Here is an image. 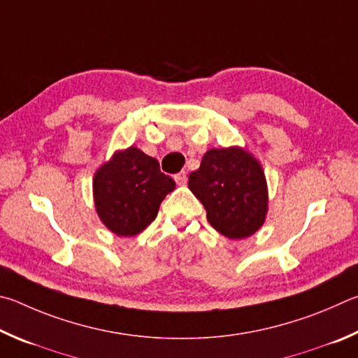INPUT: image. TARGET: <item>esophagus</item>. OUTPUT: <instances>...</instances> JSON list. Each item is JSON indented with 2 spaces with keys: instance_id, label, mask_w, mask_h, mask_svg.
Here are the masks:
<instances>
[{
  "instance_id": "34e87169",
  "label": "esophagus",
  "mask_w": 358,
  "mask_h": 358,
  "mask_svg": "<svg viewBox=\"0 0 358 358\" xmlns=\"http://www.w3.org/2000/svg\"><path fill=\"white\" fill-rule=\"evenodd\" d=\"M174 180L178 182L179 185H184L187 184V173L185 171H180L178 174H174Z\"/></svg>"
}]
</instances>
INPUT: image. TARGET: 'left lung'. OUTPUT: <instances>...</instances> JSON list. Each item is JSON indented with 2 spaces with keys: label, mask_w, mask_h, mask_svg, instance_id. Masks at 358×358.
Returning a JSON list of instances; mask_svg holds the SVG:
<instances>
[{
  "label": "left lung",
  "mask_w": 358,
  "mask_h": 358,
  "mask_svg": "<svg viewBox=\"0 0 358 358\" xmlns=\"http://www.w3.org/2000/svg\"><path fill=\"white\" fill-rule=\"evenodd\" d=\"M189 189L203 203L212 228L229 239H245L264 223V173L241 148L208 150L189 176Z\"/></svg>",
  "instance_id": "8db88e82"
}]
</instances>
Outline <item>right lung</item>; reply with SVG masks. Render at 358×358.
<instances>
[{"label":"right lung","instance_id":"obj_1","mask_svg":"<svg viewBox=\"0 0 358 358\" xmlns=\"http://www.w3.org/2000/svg\"><path fill=\"white\" fill-rule=\"evenodd\" d=\"M92 185L105 227L117 236H135L157 217L160 203L176 184L160 171L155 159L129 148L99 169Z\"/></svg>","mask_w":358,"mask_h":358}]
</instances>
